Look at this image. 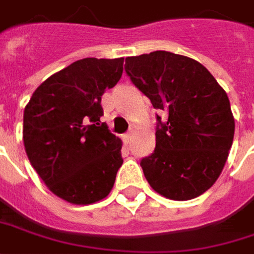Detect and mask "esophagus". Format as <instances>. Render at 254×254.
<instances>
[{"mask_svg":"<svg viewBox=\"0 0 254 254\" xmlns=\"http://www.w3.org/2000/svg\"><path fill=\"white\" fill-rule=\"evenodd\" d=\"M132 137H134V132L130 131L128 134H126V135H124V142H126V144H130L131 141H132Z\"/></svg>","mask_w":254,"mask_h":254,"instance_id":"1","label":"esophagus"}]
</instances>
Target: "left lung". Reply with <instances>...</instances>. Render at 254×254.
<instances>
[{
    "mask_svg": "<svg viewBox=\"0 0 254 254\" xmlns=\"http://www.w3.org/2000/svg\"><path fill=\"white\" fill-rule=\"evenodd\" d=\"M131 83L149 98L156 115V148L142 157L145 178L173 200L202 195L217 181L234 141L230 99L195 59L167 51L126 58Z\"/></svg>",
    "mask_w": 254,
    "mask_h": 254,
    "instance_id": "8db88e82",
    "label": "left lung"
}]
</instances>
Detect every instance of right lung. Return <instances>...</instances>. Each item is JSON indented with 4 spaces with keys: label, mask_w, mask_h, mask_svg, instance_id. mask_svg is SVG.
I'll use <instances>...</instances> for the list:
<instances>
[{
    "label": "right lung",
    "mask_w": 254,
    "mask_h": 254,
    "mask_svg": "<svg viewBox=\"0 0 254 254\" xmlns=\"http://www.w3.org/2000/svg\"><path fill=\"white\" fill-rule=\"evenodd\" d=\"M123 58H84L52 74L23 115L27 157L44 184L73 204L109 195L123 164L122 141L101 123V99L123 73Z\"/></svg>",
    "instance_id": "1"
}]
</instances>
